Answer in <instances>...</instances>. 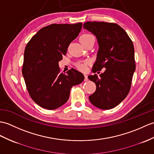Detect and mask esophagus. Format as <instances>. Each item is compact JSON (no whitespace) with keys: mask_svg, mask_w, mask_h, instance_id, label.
<instances>
[{"mask_svg":"<svg viewBox=\"0 0 154 154\" xmlns=\"http://www.w3.org/2000/svg\"><path fill=\"white\" fill-rule=\"evenodd\" d=\"M85 81H88V75L87 74H85Z\"/></svg>","mask_w":154,"mask_h":154,"instance_id":"esophagus-1","label":"esophagus"}]
</instances>
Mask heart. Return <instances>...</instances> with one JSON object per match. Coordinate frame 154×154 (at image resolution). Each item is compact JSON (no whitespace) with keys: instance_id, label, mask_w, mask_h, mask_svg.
Instances as JSON below:
<instances>
[{"instance_id":"obj_1","label":"heart","mask_w":154,"mask_h":154,"mask_svg":"<svg viewBox=\"0 0 154 154\" xmlns=\"http://www.w3.org/2000/svg\"><path fill=\"white\" fill-rule=\"evenodd\" d=\"M94 37L92 36V35H89V34H84L83 35H81V36L79 38V40H80V42H85V41H87L88 40H90V39L91 38H93ZM88 63V61H87V62H79L77 63V67L79 68L82 71H85L86 69V67H87V66H86V65Z\"/></svg>"}]
</instances>
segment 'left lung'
<instances>
[{
    "label": "left lung",
    "mask_w": 154,
    "mask_h": 154,
    "mask_svg": "<svg viewBox=\"0 0 154 154\" xmlns=\"http://www.w3.org/2000/svg\"><path fill=\"white\" fill-rule=\"evenodd\" d=\"M83 28L95 35L99 46L92 72L106 68L100 77L96 74L88 75L96 86L89 100L100 109L113 108L130 91L136 69L133 43L125 31L116 23L87 21Z\"/></svg>",
    "instance_id": "left-lung-1"
}]
</instances>
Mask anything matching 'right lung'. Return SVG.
<instances>
[{"label":"right lung","instance_id":"add662e5","mask_svg":"<svg viewBox=\"0 0 154 154\" xmlns=\"http://www.w3.org/2000/svg\"><path fill=\"white\" fill-rule=\"evenodd\" d=\"M75 24H51L41 29L24 52L22 74L33 100L47 109H55L68 100L73 86L81 83L83 74L73 68L61 73L58 62L82 27Z\"/></svg>","mask_w":154,"mask_h":154}]
</instances>
